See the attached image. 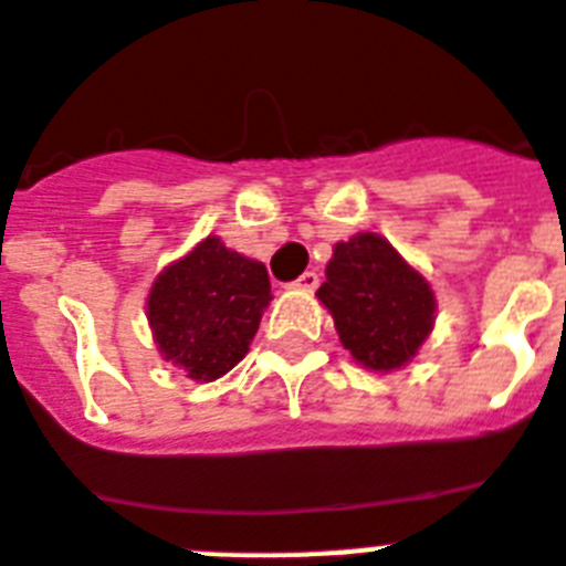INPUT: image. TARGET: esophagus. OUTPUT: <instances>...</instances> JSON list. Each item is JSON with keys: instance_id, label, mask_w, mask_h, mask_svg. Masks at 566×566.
<instances>
[{"instance_id": "esophagus-1", "label": "esophagus", "mask_w": 566, "mask_h": 566, "mask_svg": "<svg viewBox=\"0 0 566 566\" xmlns=\"http://www.w3.org/2000/svg\"><path fill=\"white\" fill-rule=\"evenodd\" d=\"M294 286L306 289V292H315V289L321 286V274H317V272H303L301 277L294 280Z\"/></svg>"}]
</instances>
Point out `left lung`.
<instances>
[{"label":"left lung","instance_id":"left-lung-1","mask_svg":"<svg viewBox=\"0 0 566 566\" xmlns=\"http://www.w3.org/2000/svg\"><path fill=\"white\" fill-rule=\"evenodd\" d=\"M317 297L335 317L343 346L366 369H400L432 332L429 283L369 231L335 245Z\"/></svg>","mask_w":566,"mask_h":566}]
</instances>
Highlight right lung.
<instances>
[{"label":"right lung","mask_w":566,"mask_h":566,"mask_svg":"<svg viewBox=\"0 0 566 566\" xmlns=\"http://www.w3.org/2000/svg\"><path fill=\"white\" fill-rule=\"evenodd\" d=\"M269 301L265 265L206 237L159 274L148 294V321L166 360L188 378L217 380L245 357Z\"/></svg>","instance_id":"obj_1"}]
</instances>
